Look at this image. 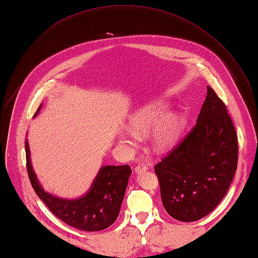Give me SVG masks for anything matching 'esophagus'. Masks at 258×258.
Returning <instances> with one entry per match:
<instances>
[{
    "label": "esophagus",
    "mask_w": 258,
    "mask_h": 258,
    "mask_svg": "<svg viewBox=\"0 0 258 258\" xmlns=\"http://www.w3.org/2000/svg\"><path fill=\"white\" fill-rule=\"evenodd\" d=\"M146 169H148V165L142 163V164H139V165H137L136 167H135V172H136V173H141V172L145 171Z\"/></svg>",
    "instance_id": "34e87169"
}]
</instances>
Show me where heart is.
I'll use <instances>...</instances> for the list:
<instances>
[{
	"label": "heart",
	"mask_w": 258,
	"mask_h": 258,
	"mask_svg": "<svg viewBox=\"0 0 258 258\" xmlns=\"http://www.w3.org/2000/svg\"><path fill=\"white\" fill-rule=\"evenodd\" d=\"M167 110L161 101L147 103L128 118L130 130L119 132L118 140L127 150L139 146L140 138L151 133V144L158 152H165L178 142L184 130V118L180 112Z\"/></svg>",
	"instance_id": "heart-1"
}]
</instances>
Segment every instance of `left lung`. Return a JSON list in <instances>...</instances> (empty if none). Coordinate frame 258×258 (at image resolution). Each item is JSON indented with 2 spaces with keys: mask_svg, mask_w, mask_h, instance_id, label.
Here are the masks:
<instances>
[{
  "mask_svg": "<svg viewBox=\"0 0 258 258\" xmlns=\"http://www.w3.org/2000/svg\"><path fill=\"white\" fill-rule=\"evenodd\" d=\"M238 145L224 102L207 87L195 127L155 166L162 203L180 222L209 214L226 196L237 167Z\"/></svg>",
  "mask_w": 258,
  "mask_h": 258,
  "instance_id": "obj_1",
  "label": "left lung"
}]
</instances>
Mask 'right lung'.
I'll return each mask as SVG.
<instances>
[{"label": "right lung", "mask_w": 258, "mask_h": 258, "mask_svg": "<svg viewBox=\"0 0 258 258\" xmlns=\"http://www.w3.org/2000/svg\"><path fill=\"white\" fill-rule=\"evenodd\" d=\"M40 108L42 104L33 117L38 115ZM26 160L27 171L35 194L63 223L83 231L93 232L106 229L117 220L132 173L128 165L102 166L84 196L63 199L46 191L40 185L32 167L28 140H26Z\"/></svg>", "instance_id": "add662e5"}]
</instances>
